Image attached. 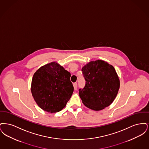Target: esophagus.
I'll return each instance as SVG.
<instances>
[{"label": "esophagus", "mask_w": 149, "mask_h": 149, "mask_svg": "<svg viewBox=\"0 0 149 149\" xmlns=\"http://www.w3.org/2000/svg\"><path fill=\"white\" fill-rule=\"evenodd\" d=\"M73 86H74V89L75 90H77V86H78V84L77 83H74L73 84Z\"/></svg>", "instance_id": "obj_1"}]
</instances>
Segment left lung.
<instances>
[{
    "instance_id": "left-lung-1",
    "label": "left lung",
    "mask_w": 149,
    "mask_h": 149,
    "mask_svg": "<svg viewBox=\"0 0 149 149\" xmlns=\"http://www.w3.org/2000/svg\"><path fill=\"white\" fill-rule=\"evenodd\" d=\"M81 71L86 82L79 93L83 104L94 111L109 106L116 98L120 85L113 66L98 60L86 64Z\"/></svg>"
}]
</instances>
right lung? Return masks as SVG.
Returning a JSON list of instances; mask_svg holds the SVG:
<instances>
[{
	"instance_id": "obj_1",
	"label": "right lung",
	"mask_w": 149,
	"mask_h": 149,
	"mask_svg": "<svg viewBox=\"0 0 149 149\" xmlns=\"http://www.w3.org/2000/svg\"><path fill=\"white\" fill-rule=\"evenodd\" d=\"M70 77V73L56 62L39 68L31 83V92L37 105L49 113L61 111L74 91Z\"/></svg>"
}]
</instances>
